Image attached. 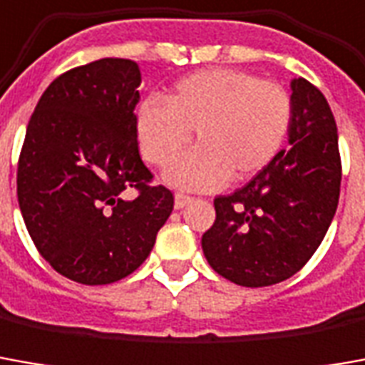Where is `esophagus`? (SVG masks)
I'll list each match as a JSON object with an SVG mask.
<instances>
[{
    "label": "esophagus",
    "mask_w": 365,
    "mask_h": 365,
    "mask_svg": "<svg viewBox=\"0 0 365 365\" xmlns=\"http://www.w3.org/2000/svg\"><path fill=\"white\" fill-rule=\"evenodd\" d=\"M190 201H193V197H191V195H187V193H182V191H178V193H175V203H174L175 209L185 207Z\"/></svg>",
    "instance_id": "obj_1"
}]
</instances>
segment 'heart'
Returning <instances> with one entry per match:
<instances>
[{"label":"heart","instance_id":"b5f03b06","mask_svg":"<svg viewBox=\"0 0 365 365\" xmlns=\"http://www.w3.org/2000/svg\"><path fill=\"white\" fill-rule=\"evenodd\" d=\"M162 104L136 110V138L148 164L165 168L196 134L198 148L172 163L165 182L213 191L259 174L277 158L294 118L284 86L235 68H207L178 81Z\"/></svg>","mask_w":365,"mask_h":365}]
</instances>
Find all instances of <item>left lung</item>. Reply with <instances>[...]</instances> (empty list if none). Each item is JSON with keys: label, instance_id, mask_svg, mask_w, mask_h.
Masks as SVG:
<instances>
[{"label": "left lung", "instance_id": "obj_1", "mask_svg": "<svg viewBox=\"0 0 365 365\" xmlns=\"http://www.w3.org/2000/svg\"><path fill=\"white\" fill-rule=\"evenodd\" d=\"M289 150L229 195L201 237L211 269L241 287H271L297 274L324 239L340 197L336 120L307 78L292 81Z\"/></svg>", "mask_w": 365, "mask_h": 365}]
</instances>
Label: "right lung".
<instances>
[{
    "label": "right lung",
    "instance_id": "right-lung-1",
    "mask_svg": "<svg viewBox=\"0 0 365 365\" xmlns=\"http://www.w3.org/2000/svg\"><path fill=\"white\" fill-rule=\"evenodd\" d=\"M138 86L130 58L81 65L51 83L27 124L17 164L23 221L41 257L81 284L136 271L174 209V193L152 185L140 158Z\"/></svg>",
    "mask_w": 365,
    "mask_h": 365
}]
</instances>
